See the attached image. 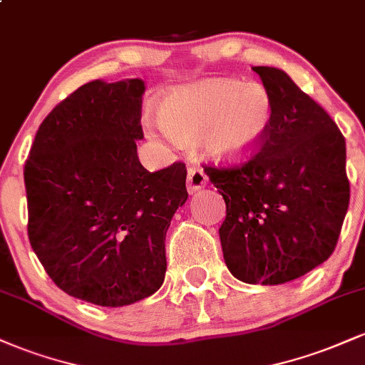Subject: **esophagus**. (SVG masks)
<instances>
[{
    "instance_id": "34e87169",
    "label": "esophagus",
    "mask_w": 365,
    "mask_h": 365,
    "mask_svg": "<svg viewBox=\"0 0 365 365\" xmlns=\"http://www.w3.org/2000/svg\"><path fill=\"white\" fill-rule=\"evenodd\" d=\"M207 183V177L200 168H195V166H190L188 168V175H187V190L188 194H195L197 190L206 187Z\"/></svg>"
}]
</instances>
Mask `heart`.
<instances>
[{
	"label": "heart",
	"mask_w": 365,
	"mask_h": 365,
	"mask_svg": "<svg viewBox=\"0 0 365 365\" xmlns=\"http://www.w3.org/2000/svg\"><path fill=\"white\" fill-rule=\"evenodd\" d=\"M271 121L273 101L262 86L212 78L168 92L159 127L175 140L202 137L209 156L237 165L257 153Z\"/></svg>",
	"instance_id": "1"
}]
</instances>
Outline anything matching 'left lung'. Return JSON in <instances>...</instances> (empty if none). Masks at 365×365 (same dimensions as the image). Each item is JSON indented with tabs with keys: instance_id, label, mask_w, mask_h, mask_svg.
I'll use <instances>...</instances> for the list:
<instances>
[{
	"instance_id": "1",
	"label": "left lung",
	"mask_w": 365,
	"mask_h": 365,
	"mask_svg": "<svg viewBox=\"0 0 365 365\" xmlns=\"http://www.w3.org/2000/svg\"><path fill=\"white\" fill-rule=\"evenodd\" d=\"M273 101L267 135L249 161L206 166L223 195L230 273L250 284L300 278L333 254L350 200L345 137L283 70L254 66Z\"/></svg>"
}]
</instances>
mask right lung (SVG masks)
<instances>
[{
  "label": "right lung",
  "instance_id": "add662e5",
  "mask_svg": "<svg viewBox=\"0 0 365 365\" xmlns=\"http://www.w3.org/2000/svg\"><path fill=\"white\" fill-rule=\"evenodd\" d=\"M140 78L83 83L54 106L24 168L27 233L49 278L75 299L121 307L165 282V238L187 200V168L137 156Z\"/></svg>",
  "mask_w": 365,
  "mask_h": 365
}]
</instances>
